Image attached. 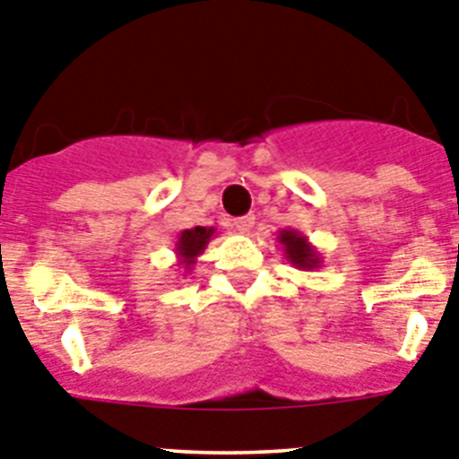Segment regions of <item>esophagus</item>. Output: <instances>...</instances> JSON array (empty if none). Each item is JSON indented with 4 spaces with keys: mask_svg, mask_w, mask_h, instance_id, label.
<instances>
[{
    "mask_svg": "<svg viewBox=\"0 0 459 459\" xmlns=\"http://www.w3.org/2000/svg\"><path fill=\"white\" fill-rule=\"evenodd\" d=\"M253 225H255L253 213H248V216H241V218H237V221H234V227H237L241 234L250 232V230H253Z\"/></svg>",
    "mask_w": 459,
    "mask_h": 459,
    "instance_id": "1",
    "label": "esophagus"
}]
</instances>
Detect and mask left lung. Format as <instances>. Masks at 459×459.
I'll return each instance as SVG.
<instances>
[{"instance_id": "obj_1", "label": "left lung", "mask_w": 459, "mask_h": 459, "mask_svg": "<svg viewBox=\"0 0 459 459\" xmlns=\"http://www.w3.org/2000/svg\"><path fill=\"white\" fill-rule=\"evenodd\" d=\"M275 238H278L280 248L285 253V259L294 269L315 271L322 266V255H319V250L301 232H296V230H280Z\"/></svg>"}]
</instances>
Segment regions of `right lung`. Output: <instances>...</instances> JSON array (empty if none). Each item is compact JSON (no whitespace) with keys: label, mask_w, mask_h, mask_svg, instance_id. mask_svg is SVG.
<instances>
[{"label":"right lung","mask_w":459,"mask_h":459,"mask_svg":"<svg viewBox=\"0 0 459 459\" xmlns=\"http://www.w3.org/2000/svg\"><path fill=\"white\" fill-rule=\"evenodd\" d=\"M216 234V227H193V230H184L174 243V253H177V266L184 269V273H190L193 266L197 264V257L204 253L209 241Z\"/></svg>","instance_id":"add662e5"}]
</instances>
